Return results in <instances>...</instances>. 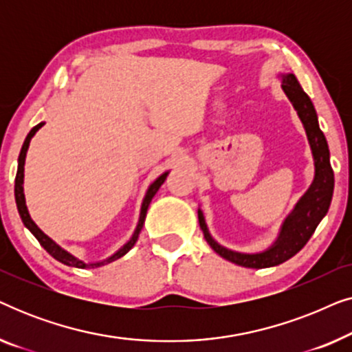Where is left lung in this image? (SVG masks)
<instances>
[{
	"instance_id": "8db88e82",
	"label": "left lung",
	"mask_w": 352,
	"mask_h": 352,
	"mask_svg": "<svg viewBox=\"0 0 352 352\" xmlns=\"http://www.w3.org/2000/svg\"><path fill=\"white\" fill-rule=\"evenodd\" d=\"M280 78L283 93L290 99L293 107L298 112V117L301 120L302 126L306 129L307 141H309L312 157H314L316 175L309 189L306 190V194L301 197L292 213L283 221L276 242L261 253H239L219 245L211 237L210 230L206 228L205 216L199 208V223L201 230H204L205 240L208 242L210 247L221 258L243 267H272L285 263L292 256H295L307 243V240L314 234V230L319 226L322 218L327 214L331 201V195H333L335 176L330 165L329 144H327L324 133L319 128L314 105H312L309 96L302 91L295 75L283 74L280 75Z\"/></svg>"
}]
</instances>
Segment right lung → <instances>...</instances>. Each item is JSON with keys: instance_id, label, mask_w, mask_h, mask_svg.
I'll return each instance as SVG.
<instances>
[{"instance_id": "obj_1", "label": "right lung", "mask_w": 352, "mask_h": 352, "mask_svg": "<svg viewBox=\"0 0 352 352\" xmlns=\"http://www.w3.org/2000/svg\"><path fill=\"white\" fill-rule=\"evenodd\" d=\"M43 124L45 123H38L36 126L32 128V131L27 134L25 141H23V146L21 148V153H19V166H17V175H16V186H14V195H16V204H17V210H19V214H21L22 218V223L25 228L30 230V232L35 235L38 242L43 248L46 250L47 253L51 254L52 258L57 259V261H60L62 264H65V266H72V267H80V269H86V267H99V266H104V264H109L115 261V259L122 258L126 254L129 250L134 247V243L138 242V237H139V232H141L142 226H144V221H146V214H147V208L148 205H151V201L153 199V195L157 194V190L160 189V186L165 182L166 176H168V171L163 173L162 176H158L155 181L152 182L151 186H148V189L146 192V197H144L142 200V206H141V214H139V221H138V226L136 229H134V234L131 235V239L128 240L126 243L123 245L122 248L118 250V252H115L112 256H109L107 259H102V261L99 263H85L81 261V259L75 258L74 254H70L67 250H64L62 247H59L54 240H51L47 235L43 232V230L38 228V226L33 223V219L30 218V214H28V210H27V205H25V195H23V165H25V157H27V151H28V146H30V141L32 138L35 136V133L40 129Z\"/></svg>"}]
</instances>
